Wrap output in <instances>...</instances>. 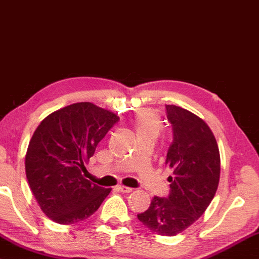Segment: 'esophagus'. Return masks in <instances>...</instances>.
Wrapping results in <instances>:
<instances>
[{
    "instance_id": "34e87169",
    "label": "esophagus",
    "mask_w": 259,
    "mask_h": 259,
    "mask_svg": "<svg viewBox=\"0 0 259 259\" xmlns=\"http://www.w3.org/2000/svg\"><path fill=\"white\" fill-rule=\"evenodd\" d=\"M116 189H117L119 192H123V194H130V192L133 191V189L128 188V187H124V185H117Z\"/></svg>"
}]
</instances>
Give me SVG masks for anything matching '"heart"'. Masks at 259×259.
<instances>
[{
    "label": "heart",
    "instance_id": "1",
    "mask_svg": "<svg viewBox=\"0 0 259 259\" xmlns=\"http://www.w3.org/2000/svg\"><path fill=\"white\" fill-rule=\"evenodd\" d=\"M134 128L137 136H151L156 138L162 130V121L154 110H142L135 116Z\"/></svg>",
    "mask_w": 259,
    "mask_h": 259
}]
</instances>
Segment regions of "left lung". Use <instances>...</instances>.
<instances>
[{
  "mask_svg": "<svg viewBox=\"0 0 259 259\" xmlns=\"http://www.w3.org/2000/svg\"><path fill=\"white\" fill-rule=\"evenodd\" d=\"M166 118L174 141L166 154L170 194L155 196L150 206L137 218L149 230L161 236H175L204 213L216 194L221 176L220 149L209 125L197 115L167 104Z\"/></svg>",
  "mask_w": 259,
  "mask_h": 259,
  "instance_id": "8db88e82",
  "label": "left lung"
}]
</instances>
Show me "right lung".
<instances>
[{"instance_id": "right-lung-1", "label": "right lung", "mask_w": 259, "mask_h": 259, "mask_svg": "<svg viewBox=\"0 0 259 259\" xmlns=\"http://www.w3.org/2000/svg\"><path fill=\"white\" fill-rule=\"evenodd\" d=\"M118 119L110 110L78 102L52 112L32 134L25 175L41 210L55 223L87 220L110 194V188L87 180L85 164Z\"/></svg>"}]
</instances>
